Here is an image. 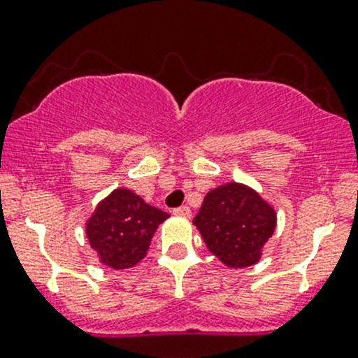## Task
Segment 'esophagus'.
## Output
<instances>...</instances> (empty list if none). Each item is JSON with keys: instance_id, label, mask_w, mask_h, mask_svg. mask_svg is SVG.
I'll return each mask as SVG.
<instances>
[{"instance_id": "obj_1", "label": "esophagus", "mask_w": 358, "mask_h": 358, "mask_svg": "<svg viewBox=\"0 0 358 358\" xmlns=\"http://www.w3.org/2000/svg\"><path fill=\"white\" fill-rule=\"evenodd\" d=\"M173 213H175V215H178V216H185V218H189V216L192 215V213H190L189 206H180V208H175V209H173Z\"/></svg>"}]
</instances>
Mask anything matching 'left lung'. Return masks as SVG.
I'll return each instance as SVG.
<instances>
[{
  "instance_id": "obj_1",
  "label": "left lung",
  "mask_w": 358,
  "mask_h": 358,
  "mask_svg": "<svg viewBox=\"0 0 358 358\" xmlns=\"http://www.w3.org/2000/svg\"><path fill=\"white\" fill-rule=\"evenodd\" d=\"M194 225L220 262L243 268L258 262L275 230V211L249 187L227 183L204 197Z\"/></svg>"
}]
</instances>
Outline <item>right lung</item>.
<instances>
[{
    "mask_svg": "<svg viewBox=\"0 0 358 358\" xmlns=\"http://www.w3.org/2000/svg\"><path fill=\"white\" fill-rule=\"evenodd\" d=\"M168 216L136 194L117 189L96 206L86 236L102 263L112 268H129L145 256L154 232Z\"/></svg>",
    "mask_w": 358,
    "mask_h": 358,
    "instance_id": "obj_1",
    "label": "right lung"
}]
</instances>
